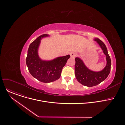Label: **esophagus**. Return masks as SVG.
Returning <instances> with one entry per match:
<instances>
[{
    "mask_svg": "<svg viewBox=\"0 0 125 125\" xmlns=\"http://www.w3.org/2000/svg\"><path fill=\"white\" fill-rule=\"evenodd\" d=\"M76 55H77V54L74 52H72L70 53V56H71V58H74L76 56Z\"/></svg>",
    "mask_w": 125,
    "mask_h": 125,
    "instance_id": "esophagus-1",
    "label": "esophagus"
}]
</instances>
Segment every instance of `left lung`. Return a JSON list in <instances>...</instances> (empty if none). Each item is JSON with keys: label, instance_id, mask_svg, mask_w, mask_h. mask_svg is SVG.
<instances>
[{"label": "left lung", "instance_id": "8db88e82", "mask_svg": "<svg viewBox=\"0 0 125 125\" xmlns=\"http://www.w3.org/2000/svg\"><path fill=\"white\" fill-rule=\"evenodd\" d=\"M94 41L99 44L106 57L107 64L103 70L98 72H94L89 70L81 59L78 57L75 58V71L76 79L81 84L88 87L96 85L105 80L109 75L111 70V59L105 44L98 39H95Z\"/></svg>", "mask_w": 125, "mask_h": 125}]
</instances>
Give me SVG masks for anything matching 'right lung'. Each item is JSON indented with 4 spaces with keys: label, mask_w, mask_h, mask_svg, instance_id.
Segmentation results:
<instances>
[{
    "label": "right lung",
    "mask_w": 125,
    "mask_h": 125,
    "mask_svg": "<svg viewBox=\"0 0 125 125\" xmlns=\"http://www.w3.org/2000/svg\"><path fill=\"white\" fill-rule=\"evenodd\" d=\"M47 36V34H42L31 43L26 58L30 74L39 81L46 83L54 82L60 77L62 70L70 57L68 55L49 61L42 60L39 57L38 49L41 39Z\"/></svg>",
    "instance_id": "add662e5"
}]
</instances>
